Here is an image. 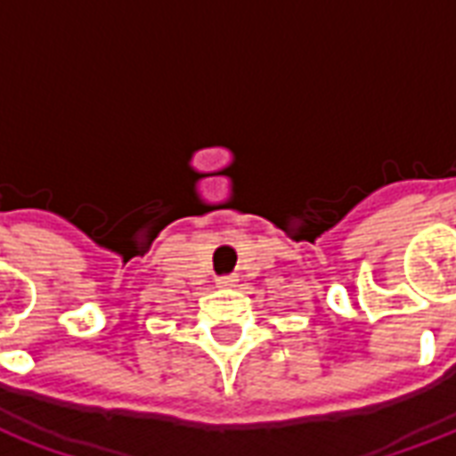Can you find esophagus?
I'll use <instances>...</instances> for the list:
<instances>
[{
  "mask_svg": "<svg viewBox=\"0 0 456 456\" xmlns=\"http://www.w3.org/2000/svg\"><path fill=\"white\" fill-rule=\"evenodd\" d=\"M234 283H237V276L217 278V286H234Z\"/></svg>",
  "mask_w": 456,
  "mask_h": 456,
  "instance_id": "1",
  "label": "esophagus"
}]
</instances>
